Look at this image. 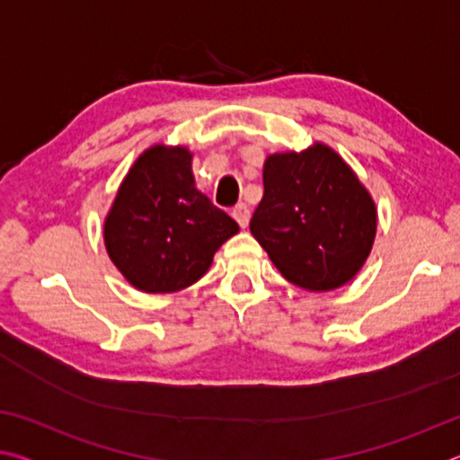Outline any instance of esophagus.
I'll list each match as a JSON object with an SVG mask.
<instances>
[{
  "mask_svg": "<svg viewBox=\"0 0 460 460\" xmlns=\"http://www.w3.org/2000/svg\"><path fill=\"white\" fill-rule=\"evenodd\" d=\"M231 215H233V219L239 223V227H243V229L247 227L249 217H252V213H249V207L245 205V202H239V205L231 211Z\"/></svg>",
  "mask_w": 460,
  "mask_h": 460,
  "instance_id": "esophagus-1",
  "label": "esophagus"
}]
</instances>
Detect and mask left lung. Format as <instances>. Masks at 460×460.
Segmentation results:
<instances>
[{
    "mask_svg": "<svg viewBox=\"0 0 460 460\" xmlns=\"http://www.w3.org/2000/svg\"><path fill=\"white\" fill-rule=\"evenodd\" d=\"M376 225L369 192L331 147L266 160L249 229L288 282L313 292L347 284L367 260Z\"/></svg>",
    "mask_w": 460,
    "mask_h": 460,
    "instance_id": "left-lung-1",
    "label": "left lung"
}]
</instances>
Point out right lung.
<instances>
[{"mask_svg":"<svg viewBox=\"0 0 460 460\" xmlns=\"http://www.w3.org/2000/svg\"><path fill=\"white\" fill-rule=\"evenodd\" d=\"M186 147L154 146L121 182L105 219V247L131 286L176 292L205 276L239 225L197 190Z\"/></svg>","mask_w":460,"mask_h":460,"instance_id":"1","label":"right lung"}]
</instances>
